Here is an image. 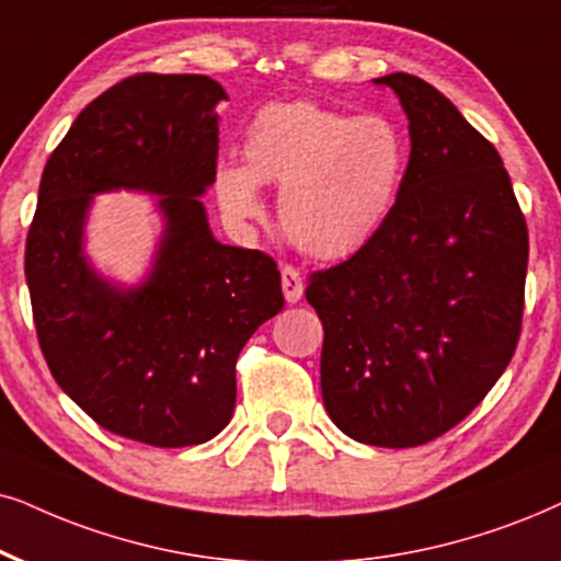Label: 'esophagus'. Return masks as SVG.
Wrapping results in <instances>:
<instances>
[{
  "label": "esophagus",
  "mask_w": 561,
  "mask_h": 561,
  "mask_svg": "<svg viewBox=\"0 0 561 561\" xmlns=\"http://www.w3.org/2000/svg\"><path fill=\"white\" fill-rule=\"evenodd\" d=\"M282 289H285V300L289 305L300 302V297L305 293V285H302L300 272H297L295 266H282Z\"/></svg>",
  "instance_id": "34e87169"
}]
</instances>
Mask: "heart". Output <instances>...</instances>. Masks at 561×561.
Segmentation results:
<instances>
[{"mask_svg": "<svg viewBox=\"0 0 561 561\" xmlns=\"http://www.w3.org/2000/svg\"><path fill=\"white\" fill-rule=\"evenodd\" d=\"M243 162H219L217 198L236 219L261 211L259 183H279V222L310 256L339 259L391 215L407 141L386 116H350L310 101L264 105L243 139Z\"/></svg>", "mask_w": 561, "mask_h": 561, "instance_id": "obj_1", "label": "heart"}]
</instances>
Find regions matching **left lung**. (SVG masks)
Here are the masks:
<instances>
[{
	"label": "left lung",
	"mask_w": 561,
	"mask_h": 561,
	"mask_svg": "<svg viewBox=\"0 0 561 561\" xmlns=\"http://www.w3.org/2000/svg\"><path fill=\"white\" fill-rule=\"evenodd\" d=\"M399 95L411 154L378 232L310 274L323 323L321 391L344 435L414 448L445 435L505 373L520 336L528 228L502 158L414 75Z\"/></svg>",
	"instance_id": "8db88e82"
}]
</instances>
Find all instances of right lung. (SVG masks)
I'll list each match as a JSON object with an SVG mask.
<instances>
[{"label":"right lung","instance_id":"add662e5","mask_svg":"<svg viewBox=\"0 0 561 561\" xmlns=\"http://www.w3.org/2000/svg\"><path fill=\"white\" fill-rule=\"evenodd\" d=\"M228 101L207 75H137L95 98L48 158L25 243L41 352L61 391L103 430L154 448L207 443L236 409V363L285 305L261 251L211 236ZM159 196L163 236L141 286H113L83 253L91 196Z\"/></svg>","mask_w":561,"mask_h":561}]
</instances>
